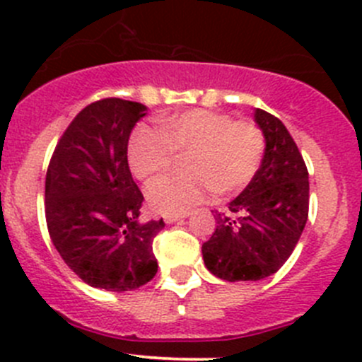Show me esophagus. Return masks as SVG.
I'll return each instance as SVG.
<instances>
[{
  "label": "esophagus",
  "instance_id": "34e87169",
  "mask_svg": "<svg viewBox=\"0 0 362 362\" xmlns=\"http://www.w3.org/2000/svg\"><path fill=\"white\" fill-rule=\"evenodd\" d=\"M189 211H185V214H166L164 215V222H166V224H173V222H177V221H182V218H185V217H189Z\"/></svg>",
  "mask_w": 362,
  "mask_h": 362
}]
</instances>
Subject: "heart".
I'll use <instances>...</instances> for the list:
<instances>
[{
  "label": "heart",
  "instance_id": "obj_1",
  "mask_svg": "<svg viewBox=\"0 0 362 362\" xmlns=\"http://www.w3.org/2000/svg\"><path fill=\"white\" fill-rule=\"evenodd\" d=\"M266 154L257 122L228 113L192 108L159 120L158 131L138 126L127 141V164L144 184H152L182 158L178 177L148 187V203L160 214H180L214 191L218 198L242 192L254 180Z\"/></svg>",
  "mask_w": 362,
  "mask_h": 362
}]
</instances>
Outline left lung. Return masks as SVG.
<instances>
[{
	"instance_id": "left-lung-1",
	"label": "left lung",
	"mask_w": 362,
	"mask_h": 362,
	"mask_svg": "<svg viewBox=\"0 0 362 362\" xmlns=\"http://www.w3.org/2000/svg\"><path fill=\"white\" fill-rule=\"evenodd\" d=\"M266 154L254 180L217 214V228L203 243L204 266L228 282L261 280L279 272L293 254L308 218V170L279 117L255 110Z\"/></svg>"
}]
</instances>
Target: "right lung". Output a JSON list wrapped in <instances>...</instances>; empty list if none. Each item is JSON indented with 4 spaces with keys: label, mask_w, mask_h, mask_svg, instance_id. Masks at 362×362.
Wrapping results in <instances>:
<instances>
[{
    "label": "right lung",
    "mask_w": 362,
    "mask_h": 362,
    "mask_svg": "<svg viewBox=\"0 0 362 362\" xmlns=\"http://www.w3.org/2000/svg\"><path fill=\"white\" fill-rule=\"evenodd\" d=\"M147 108L103 98L87 105L57 141L45 177L49 235L73 273L98 289L133 291L158 273L152 250L164 221H138L144 194L127 141Z\"/></svg>",
    "instance_id": "right-lung-1"
}]
</instances>
